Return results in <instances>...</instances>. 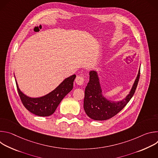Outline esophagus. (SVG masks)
Returning <instances> with one entry per match:
<instances>
[{"instance_id": "esophagus-1", "label": "esophagus", "mask_w": 158, "mask_h": 158, "mask_svg": "<svg viewBox=\"0 0 158 158\" xmlns=\"http://www.w3.org/2000/svg\"><path fill=\"white\" fill-rule=\"evenodd\" d=\"M84 82V78L83 76H77L76 78V82L78 85H82Z\"/></svg>"}]
</instances>
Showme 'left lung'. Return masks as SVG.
I'll return each mask as SVG.
<instances>
[{
    "mask_svg": "<svg viewBox=\"0 0 158 158\" xmlns=\"http://www.w3.org/2000/svg\"><path fill=\"white\" fill-rule=\"evenodd\" d=\"M140 69L129 94L121 101L114 102L106 99L102 95V89L98 74L89 73V82L85 89L84 109L86 114L92 119L104 121L116 116L126 106L133 96L139 82Z\"/></svg>",
    "mask_w": 158,
    "mask_h": 158,
    "instance_id": "8db88e82",
    "label": "left lung"
}]
</instances>
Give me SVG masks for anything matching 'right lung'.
<instances>
[{"label": "right lung", "instance_id": "obj_1", "mask_svg": "<svg viewBox=\"0 0 158 158\" xmlns=\"http://www.w3.org/2000/svg\"><path fill=\"white\" fill-rule=\"evenodd\" d=\"M75 78L76 75L66 78L51 93L38 98L26 96L20 91L15 82L19 95L24 107L32 114L44 117L51 116L55 112L63 98L73 89Z\"/></svg>", "mask_w": 158, "mask_h": 158}]
</instances>
